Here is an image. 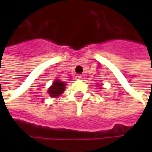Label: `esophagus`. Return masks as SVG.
Listing matches in <instances>:
<instances>
[{
  "mask_svg": "<svg viewBox=\"0 0 152 152\" xmlns=\"http://www.w3.org/2000/svg\"><path fill=\"white\" fill-rule=\"evenodd\" d=\"M83 78H84L83 75H77L76 76V79H78V80H83Z\"/></svg>",
  "mask_w": 152,
  "mask_h": 152,
  "instance_id": "34e87169",
  "label": "esophagus"
}]
</instances>
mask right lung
<instances>
[{"mask_svg":"<svg viewBox=\"0 0 152 152\" xmlns=\"http://www.w3.org/2000/svg\"><path fill=\"white\" fill-rule=\"evenodd\" d=\"M65 83L61 82L59 80H55L53 83V85L49 88L48 90V93L51 97L53 98H56L58 96H60L65 89Z\"/></svg>","mask_w":152,"mask_h":152,"instance_id":"right-lung-1","label":"right lung"}]
</instances>
